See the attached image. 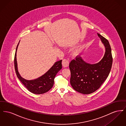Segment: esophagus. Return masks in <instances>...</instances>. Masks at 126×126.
<instances>
[{
	"label": "esophagus",
	"instance_id": "34e87169",
	"mask_svg": "<svg viewBox=\"0 0 126 126\" xmlns=\"http://www.w3.org/2000/svg\"><path fill=\"white\" fill-rule=\"evenodd\" d=\"M62 66H63L64 67H68L69 66V61L67 60L64 59L62 61Z\"/></svg>",
	"mask_w": 126,
	"mask_h": 126
}]
</instances>
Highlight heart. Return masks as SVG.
Wrapping results in <instances>:
<instances>
[{"mask_svg":"<svg viewBox=\"0 0 126 126\" xmlns=\"http://www.w3.org/2000/svg\"><path fill=\"white\" fill-rule=\"evenodd\" d=\"M79 52V50H78V49L76 50L75 51V52H74V54H75V55H77V54H78Z\"/></svg>","mask_w":126,"mask_h":126,"instance_id":"heart-1","label":"heart"}]
</instances>
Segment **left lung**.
<instances>
[{"instance_id": "left-lung-1", "label": "left lung", "mask_w": 126, "mask_h": 126, "mask_svg": "<svg viewBox=\"0 0 126 126\" xmlns=\"http://www.w3.org/2000/svg\"><path fill=\"white\" fill-rule=\"evenodd\" d=\"M105 48V54L98 63L91 64L81 57L70 62V84L73 89L80 93L88 94L98 90L108 78L112 64L111 50L108 40L97 33Z\"/></svg>"}]
</instances>
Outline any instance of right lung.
<instances>
[{
  "mask_svg": "<svg viewBox=\"0 0 126 126\" xmlns=\"http://www.w3.org/2000/svg\"><path fill=\"white\" fill-rule=\"evenodd\" d=\"M19 42L16 48L14 59L15 68L17 78L28 90L33 94H40L47 92L53 87L55 76L62 68V60L56 62L47 72L40 78L31 80H26L20 76L18 71L16 51Z\"/></svg>",
  "mask_w": 126,
  "mask_h": 126,
  "instance_id": "add662e5",
  "label": "right lung"
}]
</instances>
